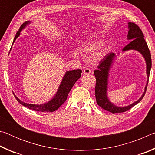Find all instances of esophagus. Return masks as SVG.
Wrapping results in <instances>:
<instances>
[{
    "label": "esophagus",
    "mask_w": 155,
    "mask_h": 155,
    "mask_svg": "<svg viewBox=\"0 0 155 155\" xmlns=\"http://www.w3.org/2000/svg\"><path fill=\"white\" fill-rule=\"evenodd\" d=\"M90 73H91V70L90 68H86L83 70V74H90Z\"/></svg>",
    "instance_id": "esophagus-1"
}]
</instances>
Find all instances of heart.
Wrapping results in <instances>:
<instances>
[{
    "instance_id": "heart-1",
    "label": "heart",
    "mask_w": 155,
    "mask_h": 155,
    "mask_svg": "<svg viewBox=\"0 0 155 155\" xmlns=\"http://www.w3.org/2000/svg\"><path fill=\"white\" fill-rule=\"evenodd\" d=\"M103 41L101 40H93L84 41L79 46V51L83 53L90 54L96 51L103 46Z\"/></svg>"
}]
</instances>
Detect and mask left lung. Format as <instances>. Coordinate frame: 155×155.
I'll use <instances>...</instances> for the list:
<instances>
[{
    "label": "left lung",
    "instance_id": "8db88e82",
    "mask_svg": "<svg viewBox=\"0 0 155 155\" xmlns=\"http://www.w3.org/2000/svg\"><path fill=\"white\" fill-rule=\"evenodd\" d=\"M128 35L127 40L130 41L129 44H127L122 50L123 52H127L128 51H136L140 52L145 59L146 64V74L147 81L146 85L144 87V91L142 95L134 103L129 104V105L124 107H117L110 101L107 91H108L109 85V72L111 69L112 65L116 58V55L113 52H111L104 57V59L100 62L98 66V70H94V74L95 75L96 84L95 87V96L96 99V103L98 105L104 110H107L113 114L115 113H122L132 108L133 107L136 105L138 103L142 100L146 91V88L148 86L149 75L152 66L151 55L149 51L146 41L144 40V36L142 31L137 25L133 22L128 23ZM120 53H118L119 54Z\"/></svg>",
    "mask_w": 155,
    "mask_h": 155
}]
</instances>
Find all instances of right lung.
<instances>
[{
	"label": "right lung",
	"mask_w": 155,
	"mask_h": 155,
	"mask_svg": "<svg viewBox=\"0 0 155 155\" xmlns=\"http://www.w3.org/2000/svg\"><path fill=\"white\" fill-rule=\"evenodd\" d=\"M33 22L32 21L28 20L27 22L23 23L21 26L19 31H18L16 35H15V38L14 39V41H13L12 46L16 39L20 36L21 31H22L25 28L27 27V25H29ZM81 73L82 71L81 70H68L65 73L64 77L62 78V81L60 85L59 86L58 90H57V92L54 94L53 98L48 101L47 103L41 104H29L25 103L21 101L18 97L15 95V98H16L18 103L20 104H22L27 108L34 110L36 111H41V112H52L56 111L58 109L61 105L65 103L66 101L68 94H69L70 91L71 90L73 85H74L77 81L81 77Z\"/></svg>",
	"instance_id": "add662e5"
}]
</instances>
